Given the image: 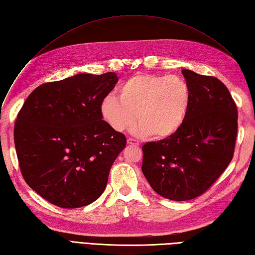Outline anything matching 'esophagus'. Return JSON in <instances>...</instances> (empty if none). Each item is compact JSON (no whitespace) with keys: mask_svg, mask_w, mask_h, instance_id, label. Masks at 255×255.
<instances>
[{"mask_svg":"<svg viewBox=\"0 0 255 255\" xmlns=\"http://www.w3.org/2000/svg\"><path fill=\"white\" fill-rule=\"evenodd\" d=\"M128 143L130 144V145H139V142H138L137 140L133 139V138H128Z\"/></svg>","mask_w":255,"mask_h":255,"instance_id":"obj_1","label":"esophagus"}]
</instances>
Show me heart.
<instances>
[{
    "label": "heart",
    "instance_id": "1",
    "mask_svg": "<svg viewBox=\"0 0 255 255\" xmlns=\"http://www.w3.org/2000/svg\"><path fill=\"white\" fill-rule=\"evenodd\" d=\"M120 98L107 96L100 106L103 120L116 132L135 121L132 132L157 139L171 136L180 128L189 105V89L179 76L138 73L119 90Z\"/></svg>",
    "mask_w": 255,
    "mask_h": 255
}]
</instances>
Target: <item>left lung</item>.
<instances>
[{
	"label": "left lung",
	"mask_w": 255,
	"mask_h": 255,
	"mask_svg": "<svg viewBox=\"0 0 255 255\" xmlns=\"http://www.w3.org/2000/svg\"><path fill=\"white\" fill-rule=\"evenodd\" d=\"M189 105L174 134L142 146L141 170L153 190L173 201H187L218 180L234 155L237 107L215 76L183 69Z\"/></svg>",
	"instance_id": "1"
}]
</instances>
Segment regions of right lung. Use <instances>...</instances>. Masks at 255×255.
<instances>
[{
  "instance_id": "add662e5",
  "label": "right lung",
  "mask_w": 255,
  "mask_h": 255,
  "mask_svg": "<svg viewBox=\"0 0 255 255\" xmlns=\"http://www.w3.org/2000/svg\"><path fill=\"white\" fill-rule=\"evenodd\" d=\"M117 82L114 72L76 74L40 85L23 104L13 128L20 170L50 203L76 208L103 194L127 144L100 112Z\"/></svg>"
}]
</instances>
